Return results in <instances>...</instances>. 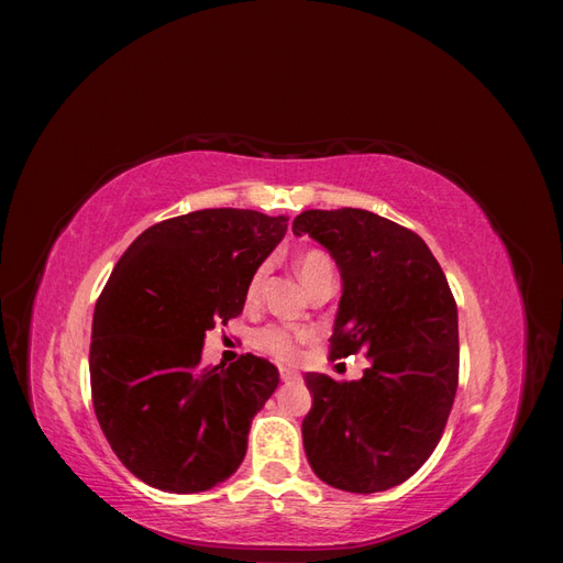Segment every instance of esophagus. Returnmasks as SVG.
I'll return each instance as SVG.
<instances>
[{
    "label": "esophagus",
    "mask_w": 563,
    "mask_h": 563,
    "mask_svg": "<svg viewBox=\"0 0 563 563\" xmlns=\"http://www.w3.org/2000/svg\"><path fill=\"white\" fill-rule=\"evenodd\" d=\"M279 376H282L284 383H296V380H300V373H298L296 368H288V366H282V368H279Z\"/></svg>",
    "instance_id": "obj_1"
}]
</instances>
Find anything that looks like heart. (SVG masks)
Returning a JSON list of instances; mask_svg holds the SVG:
<instances>
[{"label": "heart", "instance_id": "b5f03b06", "mask_svg": "<svg viewBox=\"0 0 563 563\" xmlns=\"http://www.w3.org/2000/svg\"><path fill=\"white\" fill-rule=\"evenodd\" d=\"M294 265H296V272H298L300 282L305 284V288L312 286L321 277H335V265L331 261V255L319 251V249L302 251L300 255H296ZM265 272H267V267L261 265L251 275L249 288H246L249 300L258 296L263 279H265ZM310 340H312L310 329L286 327V323H269V327H263L253 333V345L261 352L275 356V360H279V362H294L300 352V345L310 343Z\"/></svg>", "mask_w": 563, "mask_h": 563}]
</instances>
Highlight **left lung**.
Segmentation results:
<instances>
[{"mask_svg":"<svg viewBox=\"0 0 563 563\" xmlns=\"http://www.w3.org/2000/svg\"><path fill=\"white\" fill-rule=\"evenodd\" d=\"M294 234L331 253L343 279L331 360L366 352L364 378L308 373L302 446L321 482L378 493L437 449L457 389V308L420 236L364 209L302 211Z\"/></svg>","mask_w":563,"mask_h":563,"instance_id":"left-lung-1","label":"left lung"}]
</instances>
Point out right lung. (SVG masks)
<instances>
[{
    "mask_svg": "<svg viewBox=\"0 0 563 563\" xmlns=\"http://www.w3.org/2000/svg\"><path fill=\"white\" fill-rule=\"evenodd\" d=\"M286 220L192 211L147 228L114 265L93 310L91 397L112 451L147 486L199 493L242 465L279 371L253 354L201 366V345L216 321L242 314Z\"/></svg>",
    "mask_w": 563,
    "mask_h": 563,
    "instance_id": "right-lung-1",
    "label": "right lung"
}]
</instances>
